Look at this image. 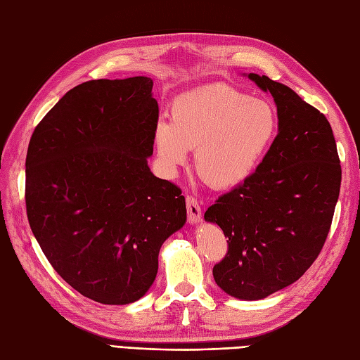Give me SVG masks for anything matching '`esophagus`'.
<instances>
[{"label": "esophagus", "instance_id": "esophagus-1", "mask_svg": "<svg viewBox=\"0 0 360 360\" xmlns=\"http://www.w3.org/2000/svg\"><path fill=\"white\" fill-rule=\"evenodd\" d=\"M186 209H188V219L189 224H200L201 221V207L197 201V198L188 197L186 198Z\"/></svg>", "mask_w": 360, "mask_h": 360}]
</instances>
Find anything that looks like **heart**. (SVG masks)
Masks as SVG:
<instances>
[{
    "instance_id": "heart-1",
    "label": "heart",
    "mask_w": 360,
    "mask_h": 360,
    "mask_svg": "<svg viewBox=\"0 0 360 360\" xmlns=\"http://www.w3.org/2000/svg\"><path fill=\"white\" fill-rule=\"evenodd\" d=\"M276 129L278 117L269 102L216 84L179 96L171 120H158L155 144L169 169L183 165L189 150L197 148L200 176L225 189L243 183L257 169Z\"/></svg>"
}]
</instances>
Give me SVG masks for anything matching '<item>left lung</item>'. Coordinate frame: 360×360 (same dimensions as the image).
I'll return each mask as SVG.
<instances>
[{"mask_svg": "<svg viewBox=\"0 0 360 360\" xmlns=\"http://www.w3.org/2000/svg\"><path fill=\"white\" fill-rule=\"evenodd\" d=\"M270 93L278 135L255 172L204 213L228 237L213 267L217 287L240 300L266 299L296 282L319 257L340 197L341 165L332 127L290 86L243 73Z\"/></svg>", "mask_w": 360, "mask_h": 360, "instance_id": "1", "label": "left lung"}]
</instances>
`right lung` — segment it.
Here are the masks:
<instances>
[{"label":"right lung","mask_w":360,"mask_h":360,"mask_svg":"<svg viewBox=\"0 0 360 360\" xmlns=\"http://www.w3.org/2000/svg\"><path fill=\"white\" fill-rule=\"evenodd\" d=\"M153 79L75 86L34 129L25 162L31 231L57 274L103 304L139 300L159 250L186 224L181 191L151 172Z\"/></svg>","instance_id":"obj_1"}]
</instances>
